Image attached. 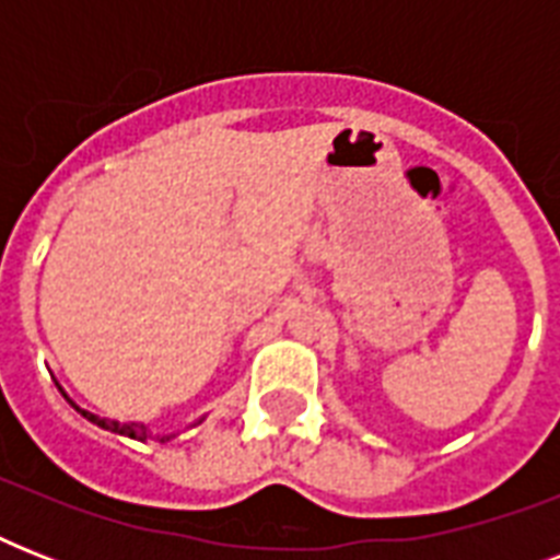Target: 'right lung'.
<instances>
[{
  "mask_svg": "<svg viewBox=\"0 0 560 560\" xmlns=\"http://www.w3.org/2000/svg\"><path fill=\"white\" fill-rule=\"evenodd\" d=\"M57 389H60V386H57ZM60 392H63V389H60ZM63 398L69 400V404H72V407L78 409V412H81L86 421L98 424L101 430H109V433L127 435V439H136V442H160V444H165V442H171L174 435H177V433H153V430H148V424H136V421H130V424H121V421H109V418H101V416H95V412H86V409L78 407V404H74V400L69 398L66 392H63ZM200 421H202V418H200ZM200 421H194V424H200Z\"/></svg>",
  "mask_w": 560,
  "mask_h": 560,
  "instance_id": "right-lung-1",
  "label": "right lung"
}]
</instances>
